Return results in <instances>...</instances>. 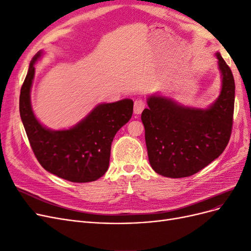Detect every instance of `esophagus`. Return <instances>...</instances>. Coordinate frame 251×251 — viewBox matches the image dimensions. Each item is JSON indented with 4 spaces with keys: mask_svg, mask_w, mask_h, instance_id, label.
<instances>
[{
    "mask_svg": "<svg viewBox=\"0 0 251 251\" xmlns=\"http://www.w3.org/2000/svg\"><path fill=\"white\" fill-rule=\"evenodd\" d=\"M144 108H146V102H144V100H135V103H134V113L135 114H140Z\"/></svg>",
    "mask_w": 251,
    "mask_h": 251,
    "instance_id": "34e87169",
    "label": "esophagus"
}]
</instances>
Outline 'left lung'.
<instances>
[{
	"mask_svg": "<svg viewBox=\"0 0 251 251\" xmlns=\"http://www.w3.org/2000/svg\"><path fill=\"white\" fill-rule=\"evenodd\" d=\"M222 77L217 100L207 109L184 107L169 97L151 95L141 114L148 156L161 176L184 178L198 173L223 153L233 123L234 79L216 53Z\"/></svg>",
	"mask_w": 251,
	"mask_h": 251,
	"instance_id": "1",
	"label": "left lung"
}]
</instances>
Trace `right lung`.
Instances as JSON below:
<instances>
[{"label": "right lung", "mask_w": 251, "mask_h": 251, "mask_svg": "<svg viewBox=\"0 0 251 251\" xmlns=\"http://www.w3.org/2000/svg\"><path fill=\"white\" fill-rule=\"evenodd\" d=\"M37 52L29 65L20 94V115L37 161L47 172L71 182L85 183L100 179L109 168L111 144L119 128L131 119L133 100L101 103L69 130L52 131L34 116L30 90Z\"/></svg>", "instance_id": "obj_1"}]
</instances>
